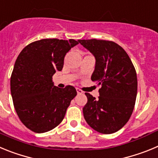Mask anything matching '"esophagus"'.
<instances>
[{
	"label": "esophagus",
	"instance_id": "obj_1",
	"mask_svg": "<svg viewBox=\"0 0 158 158\" xmlns=\"http://www.w3.org/2000/svg\"><path fill=\"white\" fill-rule=\"evenodd\" d=\"M76 91H77L78 94H83V91L81 89H79V88H76Z\"/></svg>",
	"mask_w": 158,
	"mask_h": 158
}]
</instances>
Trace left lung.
Segmentation results:
<instances>
[{"instance_id":"8db88e82","label":"left lung","mask_w":158,"mask_h":158,"mask_svg":"<svg viewBox=\"0 0 158 158\" xmlns=\"http://www.w3.org/2000/svg\"><path fill=\"white\" fill-rule=\"evenodd\" d=\"M94 56L91 80L101 86L98 98L85 93L87 103L82 109L86 123L102 134H112L130 119L137 96V75L124 49L112 41L79 40Z\"/></svg>"}]
</instances>
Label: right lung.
<instances>
[{"instance_id": "obj_1", "label": "right lung", "mask_w": 158, "mask_h": 158, "mask_svg": "<svg viewBox=\"0 0 158 158\" xmlns=\"http://www.w3.org/2000/svg\"><path fill=\"white\" fill-rule=\"evenodd\" d=\"M79 44L74 39L46 38L29 44L15 60L10 86L19 120L36 133L49 131L61 123L76 88L55 86L52 76L61 71L66 53Z\"/></svg>"}]
</instances>
